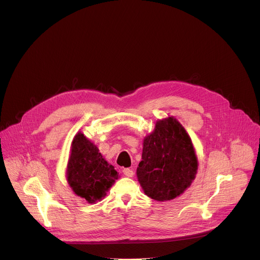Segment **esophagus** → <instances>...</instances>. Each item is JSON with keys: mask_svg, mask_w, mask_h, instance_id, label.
Wrapping results in <instances>:
<instances>
[{"mask_svg": "<svg viewBox=\"0 0 260 260\" xmlns=\"http://www.w3.org/2000/svg\"><path fill=\"white\" fill-rule=\"evenodd\" d=\"M123 173L127 177H133L134 176V171H133V169H130V168H125L123 170Z\"/></svg>", "mask_w": 260, "mask_h": 260, "instance_id": "1", "label": "esophagus"}]
</instances>
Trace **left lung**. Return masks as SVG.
<instances>
[{
	"instance_id": "1",
	"label": "left lung",
	"mask_w": 260,
	"mask_h": 260,
	"mask_svg": "<svg viewBox=\"0 0 260 260\" xmlns=\"http://www.w3.org/2000/svg\"><path fill=\"white\" fill-rule=\"evenodd\" d=\"M196 151L184 127L173 116L158 120L143 140L137 178L144 193L157 201L181 195L195 179Z\"/></svg>"
}]
</instances>
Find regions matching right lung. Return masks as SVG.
<instances>
[{
	"instance_id": "add662e5",
	"label": "right lung",
	"mask_w": 260,
	"mask_h": 260,
	"mask_svg": "<svg viewBox=\"0 0 260 260\" xmlns=\"http://www.w3.org/2000/svg\"><path fill=\"white\" fill-rule=\"evenodd\" d=\"M118 174L93 142L81 132L75 135L66 178L77 196L91 204L102 200L119 178Z\"/></svg>"
}]
</instances>
